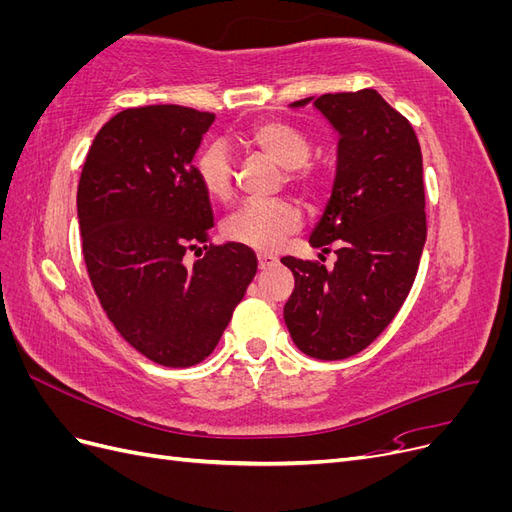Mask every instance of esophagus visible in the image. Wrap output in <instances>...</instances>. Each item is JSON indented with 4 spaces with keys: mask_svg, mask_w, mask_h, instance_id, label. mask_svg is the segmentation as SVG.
<instances>
[{
    "mask_svg": "<svg viewBox=\"0 0 512 512\" xmlns=\"http://www.w3.org/2000/svg\"><path fill=\"white\" fill-rule=\"evenodd\" d=\"M277 262V258L275 256H271V254H258V267L260 269H269V267H273Z\"/></svg>",
    "mask_w": 512,
    "mask_h": 512,
    "instance_id": "esophagus-1",
    "label": "esophagus"
}]
</instances>
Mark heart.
Segmentation results:
<instances>
[{"instance_id": "b5f03b06", "label": "heart", "mask_w": 512, "mask_h": 512, "mask_svg": "<svg viewBox=\"0 0 512 512\" xmlns=\"http://www.w3.org/2000/svg\"><path fill=\"white\" fill-rule=\"evenodd\" d=\"M245 143L262 156L286 168V181L303 194L312 196L320 190V168L309 164L312 141L297 126L286 121H262L245 132ZM196 177L213 200L232 196L235 166L230 151L222 141H209L196 156ZM301 228V211L288 200H247L224 220V237L252 250H275L288 235Z\"/></svg>"}]
</instances>
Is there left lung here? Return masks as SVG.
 I'll return each instance as SVG.
<instances>
[{"instance_id":"left-lung-1","label":"left lung","mask_w":512,"mask_h":512,"mask_svg":"<svg viewBox=\"0 0 512 512\" xmlns=\"http://www.w3.org/2000/svg\"><path fill=\"white\" fill-rule=\"evenodd\" d=\"M314 102L339 134L333 192L309 243L335 247L333 271L286 256L294 290L284 320L297 348L320 361L365 350L404 305L427 239L421 145L410 121L378 91Z\"/></svg>"}]
</instances>
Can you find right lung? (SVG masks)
I'll use <instances>...</instances> for the list:
<instances>
[{
  "mask_svg": "<svg viewBox=\"0 0 512 512\" xmlns=\"http://www.w3.org/2000/svg\"><path fill=\"white\" fill-rule=\"evenodd\" d=\"M213 119L177 104L126 108L96 134L76 192L102 309L164 367L207 359L258 269L250 247L207 245L213 211L192 160ZM188 251L204 258L188 268Z\"/></svg>",
  "mask_w": 512,
  "mask_h": 512,
  "instance_id": "add662e5",
  "label": "right lung"
}]
</instances>
